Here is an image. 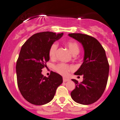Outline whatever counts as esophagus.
<instances>
[{"label": "esophagus", "instance_id": "34e87169", "mask_svg": "<svg viewBox=\"0 0 120 120\" xmlns=\"http://www.w3.org/2000/svg\"><path fill=\"white\" fill-rule=\"evenodd\" d=\"M63 82H66V81H69V79H66V78H63Z\"/></svg>", "mask_w": 120, "mask_h": 120}]
</instances>
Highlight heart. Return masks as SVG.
Listing matches in <instances>:
<instances>
[{"label":"heart","instance_id":"b5f03b06","mask_svg":"<svg viewBox=\"0 0 120 120\" xmlns=\"http://www.w3.org/2000/svg\"><path fill=\"white\" fill-rule=\"evenodd\" d=\"M66 45L69 49L72 54L74 55L77 54L79 52V46L76 41L73 40H68L66 41ZM57 47V45L55 43L52 44L50 47L49 50V56L51 59H54L56 56ZM54 70L59 74L65 75H67L69 71L71 70L72 67L64 63H59L54 66Z\"/></svg>","mask_w":120,"mask_h":120}]
</instances>
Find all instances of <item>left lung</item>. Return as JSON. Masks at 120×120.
<instances>
[{
    "label": "left lung",
    "instance_id": "left-lung-1",
    "mask_svg": "<svg viewBox=\"0 0 120 120\" xmlns=\"http://www.w3.org/2000/svg\"><path fill=\"white\" fill-rule=\"evenodd\" d=\"M68 36L81 43L84 50V61L74 74L82 75L79 82L72 79L75 87L71 93L76 103L88 105L97 101L104 93L107 83L109 64L105 50L94 38L81 33H70Z\"/></svg>",
    "mask_w": 120,
    "mask_h": 120
}]
</instances>
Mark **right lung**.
Here are the masks:
<instances>
[{
  "instance_id": "1",
  "label": "right lung",
  "mask_w": 120,
  "mask_h": 120,
  "mask_svg": "<svg viewBox=\"0 0 120 120\" xmlns=\"http://www.w3.org/2000/svg\"><path fill=\"white\" fill-rule=\"evenodd\" d=\"M63 35L50 32L36 33L21 48L16 66L17 86L22 96L31 104L49 103L63 82L62 77L55 72H51L48 77L41 74L50 59V47Z\"/></svg>"
}]
</instances>
